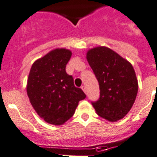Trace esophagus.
I'll return each instance as SVG.
<instances>
[{"label":"esophagus","mask_w":157,"mask_h":157,"mask_svg":"<svg viewBox=\"0 0 157 157\" xmlns=\"http://www.w3.org/2000/svg\"><path fill=\"white\" fill-rule=\"evenodd\" d=\"M81 88H82V90H83L84 92H85L86 94V86H82Z\"/></svg>","instance_id":"34e87169"}]
</instances>
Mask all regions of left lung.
<instances>
[{
	"label": "left lung",
	"mask_w": 157,
	"mask_h": 157,
	"mask_svg": "<svg viewBox=\"0 0 157 157\" xmlns=\"http://www.w3.org/2000/svg\"><path fill=\"white\" fill-rule=\"evenodd\" d=\"M86 59L99 82L100 96L92 102L100 117L115 122L130 111L138 92L136 73L129 62L105 46L88 50Z\"/></svg>",
	"instance_id": "8db88e82"
}]
</instances>
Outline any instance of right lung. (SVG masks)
<instances>
[{
    "label": "right lung",
    "mask_w": 157,
    "mask_h": 157,
    "mask_svg": "<svg viewBox=\"0 0 157 157\" xmlns=\"http://www.w3.org/2000/svg\"><path fill=\"white\" fill-rule=\"evenodd\" d=\"M67 49H55L32 65L27 81V94L30 103L46 123L62 125L75 112L78 102L86 94L74 84L66 72L71 57Z\"/></svg>",
    "instance_id": "add662e5"
}]
</instances>
